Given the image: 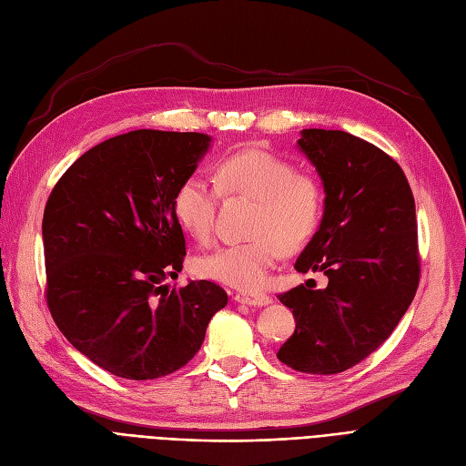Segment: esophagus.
Returning a JSON list of instances; mask_svg holds the SVG:
<instances>
[{"mask_svg": "<svg viewBox=\"0 0 466 466\" xmlns=\"http://www.w3.org/2000/svg\"><path fill=\"white\" fill-rule=\"evenodd\" d=\"M234 299L238 304H244V306H267L268 302H271V298H268L267 294H249V292H238L234 296Z\"/></svg>", "mask_w": 466, "mask_h": 466, "instance_id": "1", "label": "esophagus"}]
</instances>
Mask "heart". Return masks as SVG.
<instances>
[{
  "mask_svg": "<svg viewBox=\"0 0 466 466\" xmlns=\"http://www.w3.org/2000/svg\"><path fill=\"white\" fill-rule=\"evenodd\" d=\"M215 184L189 176L174 195L176 218L189 236H211L222 195L255 201L249 242L220 246L193 261L195 273L228 287L253 292L265 287L284 251L304 248L318 232L325 198L318 179L298 172L292 162L267 151H239L222 158Z\"/></svg>",
  "mask_w": 466,
  "mask_h": 466,
  "instance_id": "1",
  "label": "heart"
}]
</instances>
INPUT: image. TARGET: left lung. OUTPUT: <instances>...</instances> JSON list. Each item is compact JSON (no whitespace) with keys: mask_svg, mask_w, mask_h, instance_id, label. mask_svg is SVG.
I'll use <instances>...</instances> for the list:
<instances>
[{"mask_svg":"<svg viewBox=\"0 0 466 466\" xmlns=\"http://www.w3.org/2000/svg\"><path fill=\"white\" fill-rule=\"evenodd\" d=\"M298 147L321 177L325 208L294 267L321 271L329 284L279 294L296 329L277 358L296 371L331 375L378 350L414 299L416 208L402 168L375 145L347 131L302 129Z\"/></svg>","mask_w":466,"mask_h":466,"instance_id":"left-lung-1","label":"left lung"}]
</instances>
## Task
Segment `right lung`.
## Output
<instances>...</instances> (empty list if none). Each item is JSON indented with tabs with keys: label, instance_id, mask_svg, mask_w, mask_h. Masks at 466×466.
Segmentation results:
<instances>
[{
	"label": "right lung",
	"instance_id": "obj_1",
	"mask_svg": "<svg viewBox=\"0 0 466 466\" xmlns=\"http://www.w3.org/2000/svg\"><path fill=\"white\" fill-rule=\"evenodd\" d=\"M205 133L137 129L75 160L42 218L46 302L64 337L117 378L157 380L199 352L228 304L211 280L182 289L186 238L174 195L208 151Z\"/></svg>",
	"mask_w": 466,
	"mask_h": 466
}]
</instances>
